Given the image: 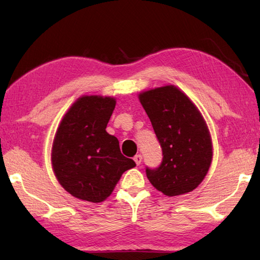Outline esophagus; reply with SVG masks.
<instances>
[{"label":"esophagus","instance_id":"obj_1","mask_svg":"<svg viewBox=\"0 0 260 260\" xmlns=\"http://www.w3.org/2000/svg\"><path fill=\"white\" fill-rule=\"evenodd\" d=\"M134 161L136 162V165H140L141 162H142V155H140V153H138V155L134 156Z\"/></svg>","mask_w":260,"mask_h":260}]
</instances>
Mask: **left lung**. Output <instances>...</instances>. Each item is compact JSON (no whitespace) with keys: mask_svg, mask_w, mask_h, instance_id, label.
<instances>
[{"mask_svg":"<svg viewBox=\"0 0 260 260\" xmlns=\"http://www.w3.org/2000/svg\"><path fill=\"white\" fill-rule=\"evenodd\" d=\"M139 99L162 151L159 166L146 167L149 181L167 196L193 190L203 181L212 159V143L203 117L174 86L144 91Z\"/></svg>","mask_w":260,"mask_h":260,"instance_id":"1","label":"left lung"}]
</instances>
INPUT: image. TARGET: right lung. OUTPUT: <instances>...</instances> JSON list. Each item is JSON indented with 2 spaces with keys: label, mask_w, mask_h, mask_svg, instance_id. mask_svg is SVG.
Returning <instances> with one entry per match:
<instances>
[{
  "label": "right lung",
  "mask_w": 260,
  "mask_h": 260,
  "mask_svg": "<svg viewBox=\"0 0 260 260\" xmlns=\"http://www.w3.org/2000/svg\"><path fill=\"white\" fill-rule=\"evenodd\" d=\"M114 107L112 98L82 96L57 129L52 169L65 190L79 200L103 202L121 174L136 165L122 155L116 136L105 131Z\"/></svg>",
  "instance_id": "1"
}]
</instances>
